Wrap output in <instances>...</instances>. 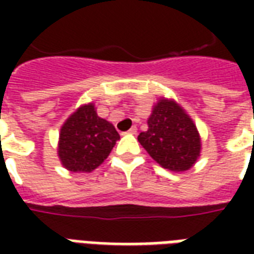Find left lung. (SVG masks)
<instances>
[{
	"label": "left lung",
	"mask_w": 254,
	"mask_h": 254,
	"mask_svg": "<svg viewBox=\"0 0 254 254\" xmlns=\"http://www.w3.org/2000/svg\"><path fill=\"white\" fill-rule=\"evenodd\" d=\"M117 140L116 127L99 117L94 103L84 105L61 127L58 156L69 171L91 173L107 159Z\"/></svg>",
	"instance_id": "1"
}]
</instances>
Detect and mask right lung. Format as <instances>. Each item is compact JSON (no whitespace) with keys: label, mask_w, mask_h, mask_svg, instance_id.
<instances>
[{"label":"right lung","mask_w":254,"mask_h":254,"mask_svg":"<svg viewBox=\"0 0 254 254\" xmlns=\"http://www.w3.org/2000/svg\"><path fill=\"white\" fill-rule=\"evenodd\" d=\"M137 140L149 156L162 167L173 171L189 170L201 151L196 125L174 100L162 99L148 118V130Z\"/></svg>","instance_id":"obj_1"}]
</instances>
